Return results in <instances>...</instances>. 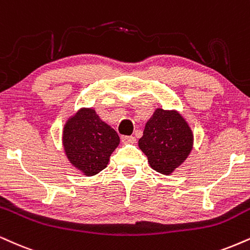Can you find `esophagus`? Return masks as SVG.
<instances>
[{"label": "esophagus", "mask_w": 250, "mask_h": 250, "mask_svg": "<svg viewBox=\"0 0 250 250\" xmlns=\"http://www.w3.org/2000/svg\"><path fill=\"white\" fill-rule=\"evenodd\" d=\"M122 142L125 144H134L135 142H136V138H135L134 136H123Z\"/></svg>", "instance_id": "1"}]
</instances>
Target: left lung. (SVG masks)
<instances>
[{"label":"left lung","mask_w":250,"mask_h":250,"mask_svg":"<svg viewBox=\"0 0 250 250\" xmlns=\"http://www.w3.org/2000/svg\"><path fill=\"white\" fill-rule=\"evenodd\" d=\"M138 146L152 169L170 176L191 154L193 131L178 110L157 108L146 123Z\"/></svg>","instance_id":"obj_1"}]
</instances>
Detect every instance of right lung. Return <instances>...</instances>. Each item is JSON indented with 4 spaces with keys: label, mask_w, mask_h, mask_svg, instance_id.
Masks as SVG:
<instances>
[{
    "label": "right lung",
    "mask_w": 250,
    "mask_h": 250,
    "mask_svg": "<svg viewBox=\"0 0 250 250\" xmlns=\"http://www.w3.org/2000/svg\"><path fill=\"white\" fill-rule=\"evenodd\" d=\"M120 144L114 129L93 108H80L65 122L62 146L72 167L92 177L107 167L110 155Z\"/></svg>",
    "instance_id": "1"
}]
</instances>
